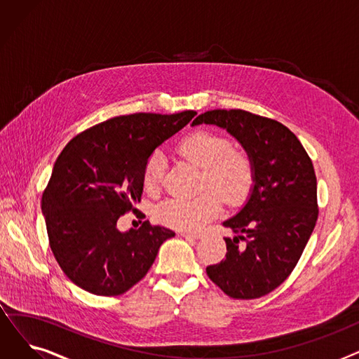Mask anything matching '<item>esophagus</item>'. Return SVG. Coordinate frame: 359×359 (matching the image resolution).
I'll list each match as a JSON object with an SVG mask.
<instances>
[{
    "label": "esophagus",
    "mask_w": 359,
    "mask_h": 359,
    "mask_svg": "<svg viewBox=\"0 0 359 359\" xmlns=\"http://www.w3.org/2000/svg\"><path fill=\"white\" fill-rule=\"evenodd\" d=\"M180 236L184 237L186 240H199L201 238V234H198V233H182Z\"/></svg>",
    "instance_id": "34e87169"
}]
</instances>
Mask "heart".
<instances>
[{
  "mask_svg": "<svg viewBox=\"0 0 359 359\" xmlns=\"http://www.w3.org/2000/svg\"><path fill=\"white\" fill-rule=\"evenodd\" d=\"M179 153L202 168L201 187L214 189L229 203L246 198L253 184V164L250 158L231 149V144L212 132L198 130L179 144ZM163 158L153 154L144 167V186L148 192H157L161 184ZM221 211V198L214 191H203L192 199L170 198L158 205V218L172 229L198 230Z\"/></svg>",
  "mask_w": 359,
  "mask_h": 359,
  "instance_id": "b5f03b06",
  "label": "heart"
}]
</instances>
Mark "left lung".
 Listing matches in <instances>:
<instances>
[{
	"instance_id": "obj_1",
	"label": "left lung",
	"mask_w": 359,
	"mask_h": 359,
	"mask_svg": "<svg viewBox=\"0 0 359 359\" xmlns=\"http://www.w3.org/2000/svg\"><path fill=\"white\" fill-rule=\"evenodd\" d=\"M202 123L227 130L253 164L246 203L222 222L234 233L224 238L227 255L206 273L231 298L263 297L290 276L314 230L318 210L313 163L292 132L273 119L217 109L202 113L192 126Z\"/></svg>"
}]
</instances>
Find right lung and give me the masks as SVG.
<instances>
[{
	"instance_id": "1",
	"label": "right lung",
	"mask_w": 359,
	"mask_h": 359,
	"mask_svg": "<svg viewBox=\"0 0 359 359\" xmlns=\"http://www.w3.org/2000/svg\"><path fill=\"white\" fill-rule=\"evenodd\" d=\"M195 115L186 110L111 118L62 149L42 196V214L52 253L75 285L121 295L147 275L161 244L175 237L148 221L128 231H119L116 222L141 201L151 154Z\"/></svg>"
}]
</instances>
